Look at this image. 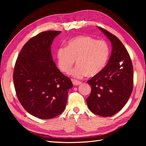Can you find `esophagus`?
I'll use <instances>...</instances> for the list:
<instances>
[{"mask_svg":"<svg viewBox=\"0 0 146 146\" xmlns=\"http://www.w3.org/2000/svg\"><path fill=\"white\" fill-rule=\"evenodd\" d=\"M72 81L73 85H76V86L80 85L81 83H82L81 82H80V81H78V80H72Z\"/></svg>","mask_w":146,"mask_h":146,"instance_id":"obj_1","label":"esophagus"}]
</instances>
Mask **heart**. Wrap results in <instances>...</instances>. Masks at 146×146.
<instances>
[{
  "instance_id": "heart-1",
  "label": "heart",
  "mask_w": 146,
  "mask_h": 146,
  "mask_svg": "<svg viewBox=\"0 0 146 146\" xmlns=\"http://www.w3.org/2000/svg\"><path fill=\"white\" fill-rule=\"evenodd\" d=\"M58 67L61 72L69 74L76 62L78 66L72 72L76 78L100 74L109 59L110 47L104 40H96L89 36H78L68 41L67 46H61L56 50Z\"/></svg>"
}]
</instances>
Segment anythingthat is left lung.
Listing matches in <instances>:
<instances>
[{
    "label": "left lung",
    "mask_w": 146,
    "mask_h": 146,
    "mask_svg": "<svg viewBox=\"0 0 146 146\" xmlns=\"http://www.w3.org/2000/svg\"><path fill=\"white\" fill-rule=\"evenodd\" d=\"M98 27L110 39L112 52L102 71L87 82L91 92L86 103L91 112L108 117L120 111L129 99L133 86V68L122 42L107 30Z\"/></svg>",
    "instance_id": "left-lung-1"
}]
</instances>
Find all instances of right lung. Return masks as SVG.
Masks as SVG:
<instances>
[{
  "label": "right lung",
  "instance_id": "add662e5",
  "mask_svg": "<svg viewBox=\"0 0 146 146\" xmlns=\"http://www.w3.org/2000/svg\"><path fill=\"white\" fill-rule=\"evenodd\" d=\"M60 33L47 31L31 38L22 48L15 66L13 82L17 99L26 111L39 119L60 115L73 86L52 60L51 45Z\"/></svg>",
  "mask_w": 146,
  "mask_h": 146
}]
</instances>
